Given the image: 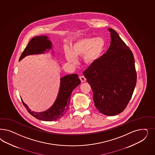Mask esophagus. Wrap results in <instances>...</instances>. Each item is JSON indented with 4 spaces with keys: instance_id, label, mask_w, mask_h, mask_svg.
<instances>
[{
    "instance_id": "34e87169",
    "label": "esophagus",
    "mask_w": 155,
    "mask_h": 155,
    "mask_svg": "<svg viewBox=\"0 0 155 155\" xmlns=\"http://www.w3.org/2000/svg\"><path fill=\"white\" fill-rule=\"evenodd\" d=\"M79 78H80V80H81V81L83 83V82H84L85 81V80H86V79H85V77L84 76H80V77H79Z\"/></svg>"
}]
</instances>
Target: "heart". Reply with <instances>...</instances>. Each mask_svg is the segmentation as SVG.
Segmentation results:
<instances>
[{
    "instance_id": "1",
    "label": "heart",
    "mask_w": 155,
    "mask_h": 155,
    "mask_svg": "<svg viewBox=\"0 0 155 155\" xmlns=\"http://www.w3.org/2000/svg\"><path fill=\"white\" fill-rule=\"evenodd\" d=\"M105 48L106 42L103 38H81L70 44L69 50L65 51V58L69 62L74 63L76 58L83 55L84 63L87 66H91L100 59Z\"/></svg>"
}]
</instances>
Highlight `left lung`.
Here are the masks:
<instances>
[{"label":"left lung","instance_id":"obj_1","mask_svg":"<svg viewBox=\"0 0 155 155\" xmlns=\"http://www.w3.org/2000/svg\"><path fill=\"white\" fill-rule=\"evenodd\" d=\"M106 54L83 72L100 113L114 116L123 112L133 95L137 81L135 59L130 48L112 28Z\"/></svg>","mask_w":155,"mask_h":155}]
</instances>
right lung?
Wrapping results in <instances>:
<instances>
[{
  "instance_id": "right-lung-1",
  "label": "right lung",
  "mask_w": 155,
  "mask_h": 155,
  "mask_svg": "<svg viewBox=\"0 0 155 155\" xmlns=\"http://www.w3.org/2000/svg\"><path fill=\"white\" fill-rule=\"evenodd\" d=\"M52 42L47 36L34 37L26 46L20 56L19 61L28 55L43 54L49 52L52 48ZM78 77V74H71L65 75L60 79V88L56 99L54 104L45 111H32L23 101L22 103L30 114L39 120L46 121L58 120L64 116L68 109L72 91L80 84L81 81Z\"/></svg>"
}]
</instances>
